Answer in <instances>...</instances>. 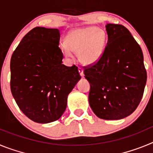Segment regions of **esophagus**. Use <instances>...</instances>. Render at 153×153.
Listing matches in <instances>:
<instances>
[{
	"label": "esophagus",
	"mask_w": 153,
	"mask_h": 153,
	"mask_svg": "<svg viewBox=\"0 0 153 153\" xmlns=\"http://www.w3.org/2000/svg\"><path fill=\"white\" fill-rule=\"evenodd\" d=\"M79 74H80V76H82V77H83V76H84V74H83V69L80 68V67H79Z\"/></svg>",
	"instance_id": "esophagus-1"
}]
</instances>
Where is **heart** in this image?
Masks as SVG:
<instances>
[{
  "mask_svg": "<svg viewBox=\"0 0 153 153\" xmlns=\"http://www.w3.org/2000/svg\"><path fill=\"white\" fill-rule=\"evenodd\" d=\"M106 43V34L96 27H86L72 30L67 37V44L61 47L63 54L72 58L77 53L79 61L92 64L100 58Z\"/></svg>",
  "mask_w": 153,
  "mask_h": 153,
  "instance_id": "1",
  "label": "heart"
}]
</instances>
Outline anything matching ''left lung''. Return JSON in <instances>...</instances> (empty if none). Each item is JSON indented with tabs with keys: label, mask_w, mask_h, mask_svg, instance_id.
<instances>
[{
	"label": "left lung",
	"mask_w": 153,
	"mask_h": 153,
	"mask_svg": "<svg viewBox=\"0 0 153 153\" xmlns=\"http://www.w3.org/2000/svg\"><path fill=\"white\" fill-rule=\"evenodd\" d=\"M107 44L96 63L84 67L90 82L89 102L103 120H120L136 110L143 97L147 74L141 47L129 30L107 24Z\"/></svg>",
	"instance_id": "8db88e82"
}]
</instances>
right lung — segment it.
<instances>
[{"label": "right lung", "mask_w": 153, "mask_h": 153, "mask_svg": "<svg viewBox=\"0 0 153 153\" xmlns=\"http://www.w3.org/2000/svg\"><path fill=\"white\" fill-rule=\"evenodd\" d=\"M60 30L36 27L23 37L10 59V90L25 116L48 123L60 119L68 94L80 79L77 67L62 64Z\"/></svg>", "instance_id": "obj_1"}]
</instances>
